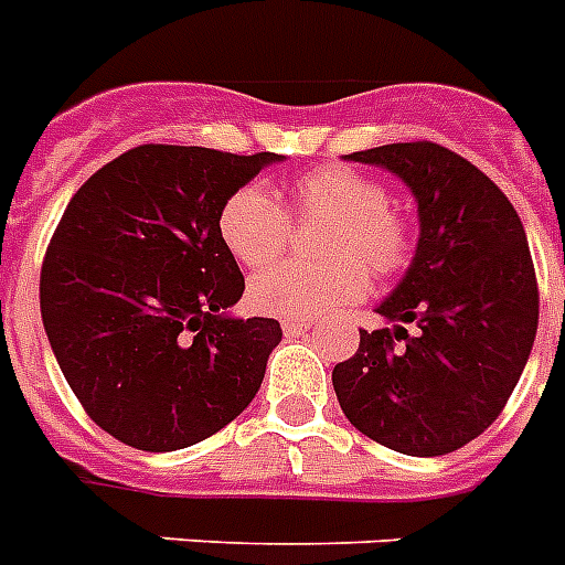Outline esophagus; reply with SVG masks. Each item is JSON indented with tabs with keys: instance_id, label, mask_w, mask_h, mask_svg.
<instances>
[{
	"instance_id": "obj_1",
	"label": "esophagus",
	"mask_w": 565,
	"mask_h": 565,
	"mask_svg": "<svg viewBox=\"0 0 565 565\" xmlns=\"http://www.w3.org/2000/svg\"><path fill=\"white\" fill-rule=\"evenodd\" d=\"M310 328H313V322H310V319H284L281 322L284 337H301V333H307Z\"/></svg>"
}]
</instances>
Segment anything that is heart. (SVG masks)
<instances>
[{
	"label": "heart",
	"instance_id": "1",
	"mask_svg": "<svg viewBox=\"0 0 565 565\" xmlns=\"http://www.w3.org/2000/svg\"><path fill=\"white\" fill-rule=\"evenodd\" d=\"M290 209L298 220H330L322 235L324 264H278L249 284V305L258 313L307 319L351 305L369 290V269L380 278L401 273L412 258V228L388 205L380 179L322 164L290 185ZM220 237L243 267L273 264L290 243L292 220L269 188L246 182L226 196L217 217Z\"/></svg>",
	"mask_w": 565,
	"mask_h": 565
}]
</instances>
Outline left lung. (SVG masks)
Wrapping results in <instances>:
<instances>
[{"mask_svg": "<svg viewBox=\"0 0 565 565\" xmlns=\"http://www.w3.org/2000/svg\"><path fill=\"white\" fill-rule=\"evenodd\" d=\"M412 188L420 217L415 258L333 369L345 417L403 456H447L505 409L536 337L540 292L525 228L497 182L465 156L403 141L348 153ZM413 330L409 331L408 328Z\"/></svg>", "mask_w": 565, "mask_h": 565, "instance_id": "left-lung-1", "label": "left lung"}]
</instances>
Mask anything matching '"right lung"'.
Returning <instances> with one entry per match:
<instances>
[{"label": "right lung", "mask_w": 565, "mask_h": 565, "mask_svg": "<svg viewBox=\"0 0 565 565\" xmlns=\"http://www.w3.org/2000/svg\"><path fill=\"white\" fill-rule=\"evenodd\" d=\"M281 159L139 145L68 200L45 249L40 313L86 415L121 444L191 447L258 394L281 324L226 316L246 284L217 217Z\"/></svg>", "instance_id": "add662e5"}]
</instances>
